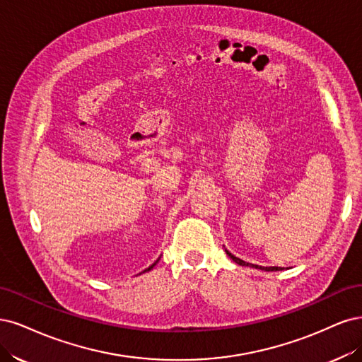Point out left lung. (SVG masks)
Masks as SVG:
<instances>
[{"label":"left lung","instance_id":"8db88e82","mask_svg":"<svg viewBox=\"0 0 362 362\" xmlns=\"http://www.w3.org/2000/svg\"><path fill=\"white\" fill-rule=\"evenodd\" d=\"M226 252H227V255L228 257L235 262V263H238V264H240V266H250V267H255V269H262V271H266V272H274V271H283V267H278V266H259V264H252V263H247V262H243V260H240V259H238L236 255H233L228 250H226Z\"/></svg>","mask_w":362,"mask_h":362}]
</instances>
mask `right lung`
I'll return each instance as SVG.
<instances>
[{
	"label": "right lung",
	"mask_w": 362,
	"mask_h": 362,
	"mask_svg": "<svg viewBox=\"0 0 362 362\" xmlns=\"http://www.w3.org/2000/svg\"><path fill=\"white\" fill-rule=\"evenodd\" d=\"M158 262H159V259H158V260H156V262H155L153 264H151V266H148V267H147V269H146V271H143V272H147V271H150V269H153V266H155V264H156Z\"/></svg>",
	"instance_id": "add662e5"
}]
</instances>
